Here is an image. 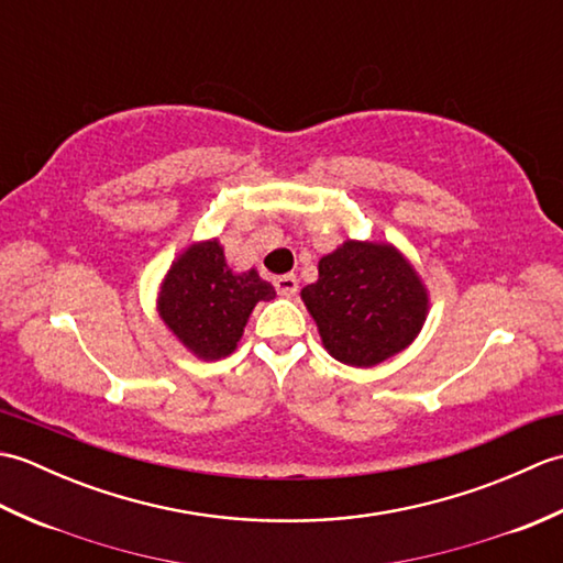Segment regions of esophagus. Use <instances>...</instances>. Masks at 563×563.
Wrapping results in <instances>:
<instances>
[{
	"instance_id": "obj_1",
	"label": "esophagus",
	"mask_w": 563,
	"mask_h": 563,
	"mask_svg": "<svg viewBox=\"0 0 563 563\" xmlns=\"http://www.w3.org/2000/svg\"><path fill=\"white\" fill-rule=\"evenodd\" d=\"M273 285H275V290H278L280 297H292L297 292V278L292 273L278 275V278L273 280Z\"/></svg>"
}]
</instances>
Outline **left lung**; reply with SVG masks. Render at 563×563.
Wrapping results in <instances>:
<instances>
[{"label": "left lung", "mask_w": 563, "mask_h": 563, "mask_svg": "<svg viewBox=\"0 0 563 563\" xmlns=\"http://www.w3.org/2000/svg\"><path fill=\"white\" fill-rule=\"evenodd\" d=\"M300 295L329 355L353 367L409 349L430 309L421 275L389 242L345 239L321 256L317 283Z\"/></svg>", "instance_id": "obj_1"}]
</instances>
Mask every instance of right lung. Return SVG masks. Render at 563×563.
Segmentation results:
<instances>
[{
	"label": "right lung",
	"instance_id": "obj_1",
	"mask_svg": "<svg viewBox=\"0 0 563 563\" xmlns=\"http://www.w3.org/2000/svg\"><path fill=\"white\" fill-rule=\"evenodd\" d=\"M275 297L256 268L234 273L218 239L184 249L159 285L157 312L174 336L200 361L236 351L254 307Z\"/></svg>",
	"mask_w": 563,
	"mask_h": 563
}]
</instances>
